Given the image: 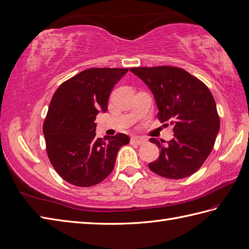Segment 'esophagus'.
I'll return each mask as SVG.
<instances>
[{"mask_svg": "<svg viewBox=\"0 0 249 249\" xmlns=\"http://www.w3.org/2000/svg\"><path fill=\"white\" fill-rule=\"evenodd\" d=\"M145 142V139L139 136H132L131 137V143H135V144H142Z\"/></svg>", "mask_w": 249, "mask_h": 249, "instance_id": "1", "label": "esophagus"}]
</instances>
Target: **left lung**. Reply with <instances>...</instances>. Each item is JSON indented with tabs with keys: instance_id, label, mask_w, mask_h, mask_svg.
Listing matches in <instances>:
<instances>
[{
	"instance_id": "left-lung-1",
	"label": "left lung",
	"mask_w": 249,
	"mask_h": 249,
	"mask_svg": "<svg viewBox=\"0 0 249 249\" xmlns=\"http://www.w3.org/2000/svg\"><path fill=\"white\" fill-rule=\"evenodd\" d=\"M156 102L157 118L173 126L169 142L151 138L160 149V157L149 163L160 177L180 179L196 172L210 154L220 131L213 96L205 84L189 72L173 66L133 68Z\"/></svg>"
}]
</instances>
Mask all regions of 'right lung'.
I'll return each mask as SVG.
<instances>
[{"mask_svg": "<svg viewBox=\"0 0 249 249\" xmlns=\"http://www.w3.org/2000/svg\"><path fill=\"white\" fill-rule=\"evenodd\" d=\"M128 69H89L63 82L53 94L43 124L47 155L57 173L78 187L99 184L115 166L124 133L96 137L95 118L107 111L113 88Z\"/></svg>", "mask_w": 249, "mask_h": 249, "instance_id": "right-lung-1", "label": "right lung"}]
</instances>
